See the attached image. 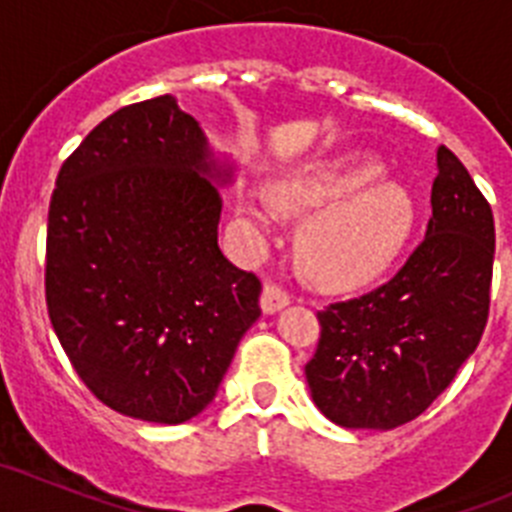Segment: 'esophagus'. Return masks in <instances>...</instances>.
Wrapping results in <instances>:
<instances>
[{
	"label": "esophagus",
	"mask_w": 512,
	"mask_h": 512,
	"mask_svg": "<svg viewBox=\"0 0 512 512\" xmlns=\"http://www.w3.org/2000/svg\"><path fill=\"white\" fill-rule=\"evenodd\" d=\"M284 305H289L287 289H282L274 282L264 284V292H261V310H264L266 315H271V312L282 310Z\"/></svg>",
	"instance_id": "34e87169"
}]
</instances>
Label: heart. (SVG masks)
<instances>
[{
  "mask_svg": "<svg viewBox=\"0 0 512 512\" xmlns=\"http://www.w3.org/2000/svg\"><path fill=\"white\" fill-rule=\"evenodd\" d=\"M382 164L372 156H343L310 166L274 184L271 197L243 205V217L266 230L274 207L307 215L297 251L318 284L351 289L390 269L415 228V202L405 187L377 182Z\"/></svg>",
  "mask_w": 512,
  "mask_h": 512,
  "instance_id": "obj_1",
  "label": "heart"
}]
</instances>
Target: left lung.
Listing matches in <instances>:
<instances>
[{
    "instance_id": "8db88e82",
    "label": "left lung",
    "mask_w": 512,
    "mask_h": 512,
    "mask_svg": "<svg viewBox=\"0 0 512 512\" xmlns=\"http://www.w3.org/2000/svg\"><path fill=\"white\" fill-rule=\"evenodd\" d=\"M425 238L382 287L318 310L305 366L320 413L343 428L418 418L477 348L490 315L495 220L469 171L438 148Z\"/></svg>"
}]
</instances>
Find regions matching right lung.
<instances>
[{
	"label": "right lung",
	"instance_id": "right-lung-1",
	"mask_svg": "<svg viewBox=\"0 0 512 512\" xmlns=\"http://www.w3.org/2000/svg\"><path fill=\"white\" fill-rule=\"evenodd\" d=\"M210 179L228 174L169 94L112 112L58 171L48 318L89 392L130 418L200 415L261 315L259 277L217 246Z\"/></svg>",
	"mask_w": 512,
	"mask_h": 512
}]
</instances>
